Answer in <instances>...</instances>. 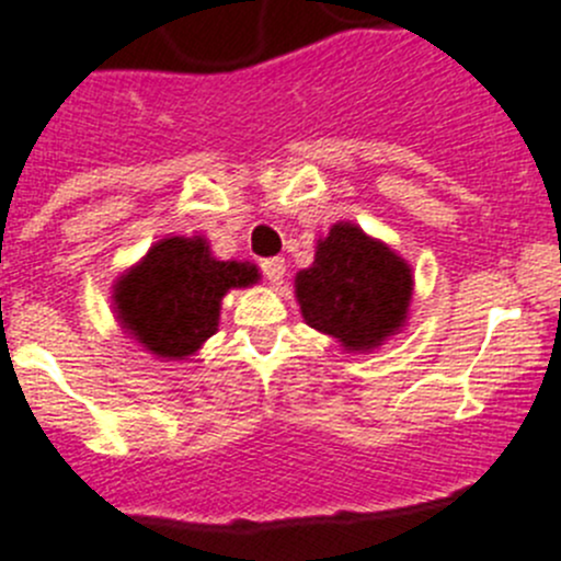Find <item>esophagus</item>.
Listing matches in <instances>:
<instances>
[{
  "mask_svg": "<svg viewBox=\"0 0 561 561\" xmlns=\"http://www.w3.org/2000/svg\"><path fill=\"white\" fill-rule=\"evenodd\" d=\"M262 273H264V278H267L270 283H280L283 275H286V259H280V256L264 259V262H262Z\"/></svg>",
  "mask_w": 561,
  "mask_h": 561,
  "instance_id": "1",
  "label": "esophagus"
}]
</instances>
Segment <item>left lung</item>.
Returning <instances> with one entry per match:
<instances>
[{
    "label": "left lung",
    "mask_w": 561,
    "mask_h": 561,
    "mask_svg": "<svg viewBox=\"0 0 561 561\" xmlns=\"http://www.w3.org/2000/svg\"><path fill=\"white\" fill-rule=\"evenodd\" d=\"M294 286L313 330L337 337L348 352H365L407 319L412 270L354 224H335Z\"/></svg>",
    "instance_id": "obj_1"
}]
</instances>
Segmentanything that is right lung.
I'll return each mask as SVG.
<instances>
[{
	"mask_svg": "<svg viewBox=\"0 0 561 561\" xmlns=\"http://www.w3.org/2000/svg\"><path fill=\"white\" fill-rule=\"evenodd\" d=\"M256 280L253 264L218 262L202 237H169L122 275L114 302L138 343L158 357L182 359L218 330L224 294Z\"/></svg>",
	"mask_w": 561,
	"mask_h": 561,
	"instance_id": "right-lung-1",
	"label": "right lung"
}]
</instances>
